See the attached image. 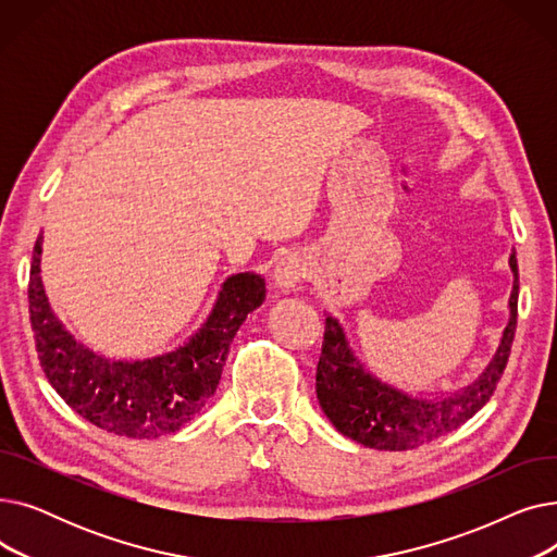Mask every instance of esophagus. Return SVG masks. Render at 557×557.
<instances>
[{"label": "esophagus", "mask_w": 557, "mask_h": 557, "mask_svg": "<svg viewBox=\"0 0 557 557\" xmlns=\"http://www.w3.org/2000/svg\"><path fill=\"white\" fill-rule=\"evenodd\" d=\"M309 267L302 255L294 252V255H286L277 261L273 280H275V288L282 290V294H290V290H296L300 286V282L307 277Z\"/></svg>", "instance_id": "34e87169"}]
</instances>
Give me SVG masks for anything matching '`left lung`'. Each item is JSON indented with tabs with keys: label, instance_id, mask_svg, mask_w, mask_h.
I'll return each instance as SVG.
<instances>
[{
	"label": "left lung",
	"instance_id": "left-lung-1",
	"mask_svg": "<svg viewBox=\"0 0 557 557\" xmlns=\"http://www.w3.org/2000/svg\"><path fill=\"white\" fill-rule=\"evenodd\" d=\"M508 263L512 271L510 315L499 347L474 382L454 393H435V397L413 395L379 379L349 347L338 318L325 313V341L315 370V395L336 431L370 449L406 451L426 445L474 418L496 391L515 338L519 298L515 250Z\"/></svg>",
	"mask_w": 557,
	"mask_h": 557
}]
</instances>
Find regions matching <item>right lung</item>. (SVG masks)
Instances as JSON below:
<instances>
[{
	"instance_id": "add662e5",
	"label": "right lung",
	"mask_w": 557,
	"mask_h": 557,
	"mask_svg": "<svg viewBox=\"0 0 557 557\" xmlns=\"http://www.w3.org/2000/svg\"><path fill=\"white\" fill-rule=\"evenodd\" d=\"M40 257L42 234L28 277V313L45 376L83 420L135 441L181 431L202 411L221 382L234 334L267 298L261 275L234 273L183 345L149 359H112L81 343L55 315L45 294Z\"/></svg>"
}]
</instances>
